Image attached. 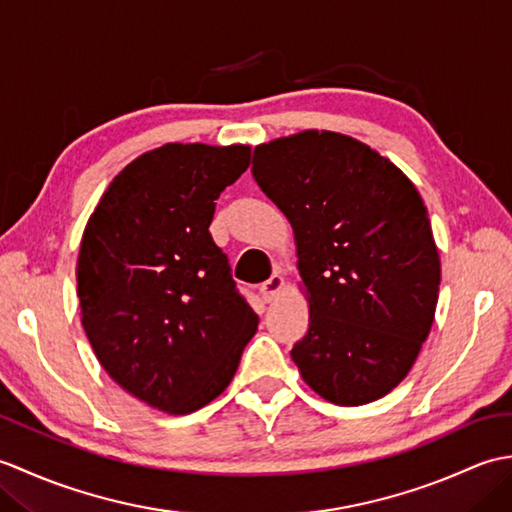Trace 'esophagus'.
<instances>
[{
    "label": "esophagus",
    "mask_w": 512,
    "mask_h": 512,
    "mask_svg": "<svg viewBox=\"0 0 512 512\" xmlns=\"http://www.w3.org/2000/svg\"><path fill=\"white\" fill-rule=\"evenodd\" d=\"M281 290H284V277H281V273H273V277L259 286V295H262L266 303H270L279 297Z\"/></svg>",
    "instance_id": "34e87169"
}]
</instances>
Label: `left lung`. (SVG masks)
<instances>
[{"label": "left lung", "instance_id": "8db88e82", "mask_svg": "<svg viewBox=\"0 0 512 512\" xmlns=\"http://www.w3.org/2000/svg\"><path fill=\"white\" fill-rule=\"evenodd\" d=\"M250 171L295 231L310 303L290 352L301 378L334 405L383 398L416 363L438 303L418 189L361 140L317 129L255 147Z\"/></svg>", "mask_w": 512, "mask_h": 512}]
</instances>
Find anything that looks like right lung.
<instances>
[{
    "label": "right lung",
    "instance_id": "1",
    "mask_svg": "<svg viewBox=\"0 0 512 512\" xmlns=\"http://www.w3.org/2000/svg\"><path fill=\"white\" fill-rule=\"evenodd\" d=\"M248 165V145H162L118 173L83 231L76 292L92 350L127 394L173 416L220 396L257 332L209 233Z\"/></svg>",
    "mask_w": 512,
    "mask_h": 512
}]
</instances>
